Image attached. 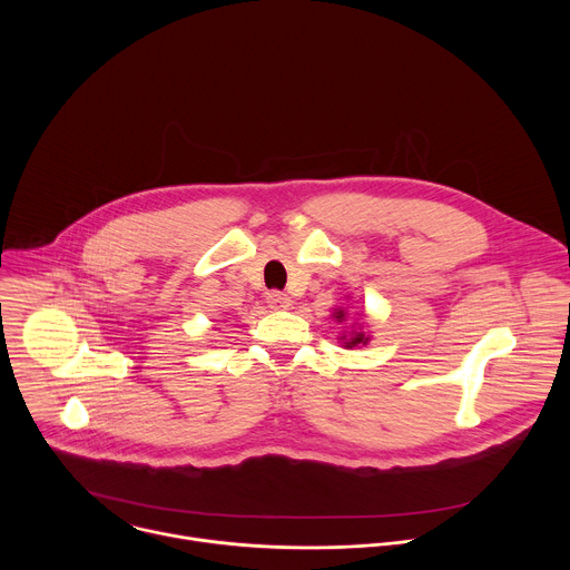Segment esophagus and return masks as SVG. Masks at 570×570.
I'll list each match as a JSON object with an SVG mask.
<instances>
[{
    "label": "esophagus",
    "instance_id": "esophagus-1",
    "mask_svg": "<svg viewBox=\"0 0 570 570\" xmlns=\"http://www.w3.org/2000/svg\"><path fill=\"white\" fill-rule=\"evenodd\" d=\"M266 302L271 308L279 311V308H288L291 306V297L286 293H279V291H273L266 295Z\"/></svg>",
    "mask_w": 570,
    "mask_h": 570
}]
</instances>
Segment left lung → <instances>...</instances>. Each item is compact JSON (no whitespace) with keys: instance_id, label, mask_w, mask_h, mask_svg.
Returning a JSON list of instances; mask_svg holds the SVG:
<instances>
[{"instance_id":"1","label":"left lung","mask_w":570,"mask_h":570,"mask_svg":"<svg viewBox=\"0 0 570 570\" xmlns=\"http://www.w3.org/2000/svg\"><path fill=\"white\" fill-rule=\"evenodd\" d=\"M334 317L346 327L343 334L338 336V341L345 350H356V347L361 350L370 343V332H365L363 313H356V317H350V322H347V311L345 308H334Z\"/></svg>"}]
</instances>
